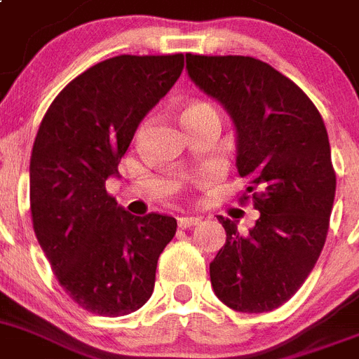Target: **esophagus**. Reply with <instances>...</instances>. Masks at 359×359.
<instances>
[{"instance_id":"obj_1","label":"esophagus","mask_w":359,"mask_h":359,"mask_svg":"<svg viewBox=\"0 0 359 359\" xmlns=\"http://www.w3.org/2000/svg\"><path fill=\"white\" fill-rule=\"evenodd\" d=\"M201 222V218L198 217H180L179 218V227L180 229H189V227L198 226Z\"/></svg>"}]
</instances>
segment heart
Listing matches in <instances>:
<instances>
[{
	"instance_id": "heart-1",
	"label": "heart",
	"mask_w": 359,
	"mask_h": 359,
	"mask_svg": "<svg viewBox=\"0 0 359 359\" xmlns=\"http://www.w3.org/2000/svg\"><path fill=\"white\" fill-rule=\"evenodd\" d=\"M202 106H210V104H205V102H191V104H186L182 108V114H180V117H182L184 114H188L189 110H195V108H202Z\"/></svg>"
}]
</instances>
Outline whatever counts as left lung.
<instances>
[{
	"instance_id": "8db88e82",
	"label": "left lung",
	"mask_w": 359,
	"mask_h": 359,
	"mask_svg": "<svg viewBox=\"0 0 359 359\" xmlns=\"http://www.w3.org/2000/svg\"><path fill=\"white\" fill-rule=\"evenodd\" d=\"M186 68L233 119L236 170L260 211L245 235L218 217L226 244L211 285L231 309L267 313L302 287L325 244L336 193L325 124L304 90L260 59L186 54Z\"/></svg>"
}]
</instances>
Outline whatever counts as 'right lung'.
<instances>
[{"instance_id":"obj_1","label":"right lung","mask_w":359,"mask_h":359,"mask_svg":"<svg viewBox=\"0 0 359 359\" xmlns=\"http://www.w3.org/2000/svg\"><path fill=\"white\" fill-rule=\"evenodd\" d=\"M184 55H117L70 81L43 117L30 157L34 233L72 300L101 316L141 309L175 236L168 215L135 217L106 191L141 124L182 74Z\"/></svg>"}]
</instances>
